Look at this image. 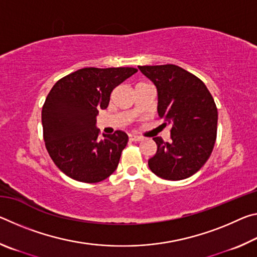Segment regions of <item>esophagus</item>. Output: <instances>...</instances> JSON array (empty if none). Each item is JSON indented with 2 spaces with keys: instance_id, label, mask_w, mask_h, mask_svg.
<instances>
[{
  "instance_id": "1",
  "label": "esophagus",
  "mask_w": 257,
  "mask_h": 257,
  "mask_svg": "<svg viewBox=\"0 0 257 257\" xmlns=\"http://www.w3.org/2000/svg\"><path fill=\"white\" fill-rule=\"evenodd\" d=\"M129 141L130 142H141V141H143V138L139 136H136V135H130Z\"/></svg>"
}]
</instances>
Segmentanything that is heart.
Returning <instances> with one entry per match:
<instances>
[{"mask_svg": "<svg viewBox=\"0 0 257 257\" xmlns=\"http://www.w3.org/2000/svg\"><path fill=\"white\" fill-rule=\"evenodd\" d=\"M139 84H146V82H138V84H137V85H139Z\"/></svg>", "mask_w": 257, "mask_h": 257, "instance_id": "b5f03b06", "label": "heart"}]
</instances>
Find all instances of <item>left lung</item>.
I'll return each instance as SVG.
<instances>
[{"label":"left lung","mask_w":257,"mask_h":257,"mask_svg":"<svg viewBox=\"0 0 257 257\" xmlns=\"http://www.w3.org/2000/svg\"><path fill=\"white\" fill-rule=\"evenodd\" d=\"M158 88V112L171 124V141L155 137L158 145L149 167L167 180L186 179L201 169L214 147L217 108L205 84L175 64L139 66Z\"/></svg>","instance_id":"left-lung-1"}]
</instances>
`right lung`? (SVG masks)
I'll use <instances>...</instances> for the list:
<instances>
[{
	"label": "right lung",
	"mask_w": 257,
	"mask_h": 257,
	"mask_svg": "<svg viewBox=\"0 0 257 257\" xmlns=\"http://www.w3.org/2000/svg\"><path fill=\"white\" fill-rule=\"evenodd\" d=\"M137 72L136 68H84L61 78L42 108L46 150L64 175L95 184L110 177L128 143L116 130L99 138L98 110L108 105L113 89Z\"/></svg>",
	"instance_id": "1"
}]
</instances>
